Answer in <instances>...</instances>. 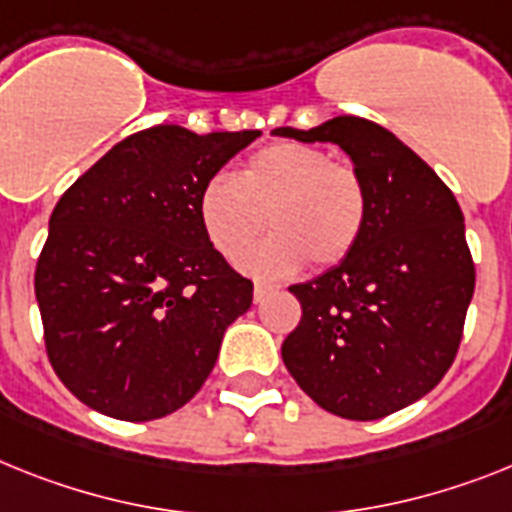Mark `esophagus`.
Instances as JSON below:
<instances>
[{
  "label": "esophagus",
  "instance_id": "obj_1",
  "mask_svg": "<svg viewBox=\"0 0 512 512\" xmlns=\"http://www.w3.org/2000/svg\"><path fill=\"white\" fill-rule=\"evenodd\" d=\"M273 291H276V286H273V283L257 281V283H255V302H257V304L265 302V299H268V294H273Z\"/></svg>",
  "mask_w": 512,
  "mask_h": 512
}]
</instances>
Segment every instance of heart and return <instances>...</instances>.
Here are the masks:
<instances>
[{"instance_id":"obj_1","label":"heart","mask_w":512,"mask_h":512,"mask_svg":"<svg viewBox=\"0 0 512 512\" xmlns=\"http://www.w3.org/2000/svg\"><path fill=\"white\" fill-rule=\"evenodd\" d=\"M367 187L351 163L304 143H273L242 163L236 179L210 176L197 218L218 255L234 260L265 226L273 234L239 260L257 278L289 276L312 260L330 268L351 255L367 226Z\"/></svg>"}]
</instances>
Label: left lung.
<instances>
[{
  "label": "left lung",
  "mask_w": 512,
  "mask_h": 512,
  "mask_svg": "<svg viewBox=\"0 0 512 512\" xmlns=\"http://www.w3.org/2000/svg\"><path fill=\"white\" fill-rule=\"evenodd\" d=\"M273 135L338 145L369 200L351 255L289 289L302 320L283 341V364L317 406L343 419L372 422L406 409L453 364L474 296L461 205L409 145L367 119Z\"/></svg>",
  "instance_id": "left-lung-1"
}]
</instances>
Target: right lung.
<instances>
[{
    "instance_id": "add662e5",
    "label": "right lung",
    "mask_w": 512,
    "mask_h": 512,
    "mask_svg": "<svg viewBox=\"0 0 512 512\" xmlns=\"http://www.w3.org/2000/svg\"><path fill=\"white\" fill-rule=\"evenodd\" d=\"M257 130L130 135L64 192L49 218L36 299L49 362L75 398L122 422L182 409L252 304L208 242L197 195Z\"/></svg>"
}]
</instances>
